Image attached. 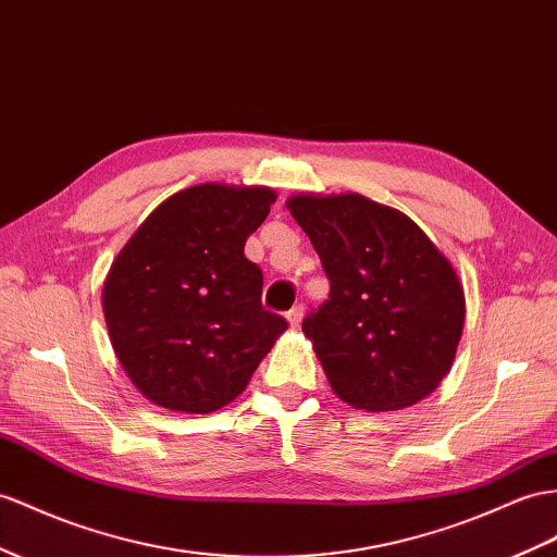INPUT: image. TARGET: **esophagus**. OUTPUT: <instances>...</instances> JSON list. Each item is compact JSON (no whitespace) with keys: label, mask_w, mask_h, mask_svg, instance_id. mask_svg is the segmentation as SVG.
Listing matches in <instances>:
<instances>
[{"label":"esophagus","mask_w":557,"mask_h":557,"mask_svg":"<svg viewBox=\"0 0 557 557\" xmlns=\"http://www.w3.org/2000/svg\"><path fill=\"white\" fill-rule=\"evenodd\" d=\"M304 304H296L292 310H287V320H289V324L292 326H298L301 324V320H304Z\"/></svg>","instance_id":"obj_1"}]
</instances>
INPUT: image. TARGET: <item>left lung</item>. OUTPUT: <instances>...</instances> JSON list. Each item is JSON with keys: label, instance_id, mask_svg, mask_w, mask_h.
I'll return each mask as SVG.
<instances>
[{"label": "left lung", "instance_id": "1", "mask_svg": "<svg viewBox=\"0 0 557 557\" xmlns=\"http://www.w3.org/2000/svg\"><path fill=\"white\" fill-rule=\"evenodd\" d=\"M330 298L304 318L326 379L355 409L393 411L433 393L459 346L466 301L451 263L403 211L362 195H296Z\"/></svg>", "mask_w": 557, "mask_h": 557}]
</instances>
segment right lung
<instances>
[{
    "instance_id": "add662e5",
    "label": "right lung",
    "mask_w": 557,
    "mask_h": 557,
    "mask_svg": "<svg viewBox=\"0 0 557 557\" xmlns=\"http://www.w3.org/2000/svg\"><path fill=\"white\" fill-rule=\"evenodd\" d=\"M275 193L205 183L171 195L122 249L103 289L112 348L154 405L207 414L237 397L287 330L245 256Z\"/></svg>"
}]
</instances>
